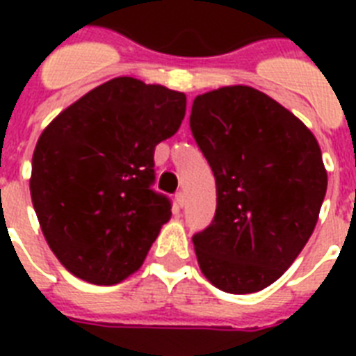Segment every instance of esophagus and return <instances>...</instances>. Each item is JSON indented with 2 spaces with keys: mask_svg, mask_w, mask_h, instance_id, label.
<instances>
[{
  "mask_svg": "<svg viewBox=\"0 0 356 356\" xmlns=\"http://www.w3.org/2000/svg\"><path fill=\"white\" fill-rule=\"evenodd\" d=\"M175 203H177V207L186 205V194H184V192H177V194H175Z\"/></svg>",
  "mask_w": 356,
  "mask_h": 356,
  "instance_id": "obj_1",
  "label": "esophagus"
}]
</instances>
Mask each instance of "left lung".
Returning a JSON list of instances; mask_svg holds the SVG:
<instances>
[{"mask_svg":"<svg viewBox=\"0 0 356 356\" xmlns=\"http://www.w3.org/2000/svg\"><path fill=\"white\" fill-rule=\"evenodd\" d=\"M190 129L216 179V214L194 234L203 275L227 293L275 282L314 231L327 170L310 129L251 86L194 99Z\"/></svg>","mask_w":356,"mask_h":356,"instance_id":"left-lung-1","label":"left lung"}]
</instances>
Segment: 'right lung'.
<instances>
[{"mask_svg":"<svg viewBox=\"0 0 356 356\" xmlns=\"http://www.w3.org/2000/svg\"><path fill=\"white\" fill-rule=\"evenodd\" d=\"M186 96L116 77L79 97L36 142L29 188L47 245L92 284L133 275L172 218L151 190L156 144L177 133Z\"/></svg>","mask_w":356,"mask_h":356,"instance_id":"add662e5","label":"right lung"}]
</instances>
